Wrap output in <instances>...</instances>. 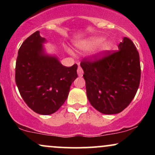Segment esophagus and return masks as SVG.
<instances>
[{
	"label": "esophagus",
	"instance_id": "esophagus-1",
	"mask_svg": "<svg viewBox=\"0 0 155 155\" xmlns=\"http://www.w3.org/2000/svg\"><path fill=\"white\" fill-rule=\"evenodd\" d=\"M77 73H78V75H79V76H83L84 71H83L82 68H81L80 67V66H79V68H78V69H77Z\"/></svg>",
	"mask_w": 155,
	"mask_h": 155
}]
</instances>
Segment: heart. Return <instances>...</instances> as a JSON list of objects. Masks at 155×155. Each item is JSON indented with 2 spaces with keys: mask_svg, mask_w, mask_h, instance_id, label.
Listing matches in <instances>:
<instances>
[{
  "mask_svg": "<svg viewBox=\"0 0 155 155\" xmlns=\"http://www.w3.org/2000/svg\"><path fill=\"white\" fill-rule=\"evenodd\" d=\"M104 37H93V38L88 39L87 41H85L80 44L79 48L81 49H92L101 44L99 52L101 54H104V53L111 51L112 47H113L111 41H104Z\"/></svg>",
  "mask_w": 155,
  "mask_h": 155,
  "instance_id": "heart-1",
  "label": "heart"
}]
</instances>
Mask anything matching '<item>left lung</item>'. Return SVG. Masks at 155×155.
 <instances>
[{"mask_svg":"<svg viewBox=\"0 0 155 155\" xmlns=\"http://www.w3.org/2000/svg\"><path fill=\"white\" fill-rule=\"evenodd\" d=\"M118 48L114 52H106L101 59H85L80 64L88 100L104 114L123 111L134 98L139 87L140 58L136 46L130 39L124 37Z\"/></svg>","mask_w":155,"mask_h":155,"instance_id":"1","label":"left lung"}]
</instances>
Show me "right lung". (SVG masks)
Instances as JSON below:
<instances>
[{
  "instance_id": "obj_1",
  "label": "right lung",
  "mask_w": 155,
  "mask_h": 155,
  "mask_svg": "<svg viewBox=\"0 0 155 155\" xmlns=\"http://www.w3.org/2000/svg\"><path fill=\"white\" fill-rule=\"evenodd\" d=\"M47 41L36 31L23 42L18 51L15 81L28 107L49 115L58 111L67 99L70 87L77 78V65L64 66L56 56L47 54Z\"/></svg>"
}]
</instances>
